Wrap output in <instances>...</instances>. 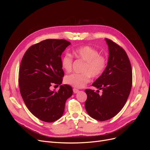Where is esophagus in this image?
<instances>
[{
  "label": "esophagus",
  "mask_w": 150,
  "mask_h": 150,
  "mask_svg": "<svg viewBox=\"0 0 150 150\" xmlns=\"http://www.w3.org/2000/svg\"><path fill=\"white\" fill-rule=\"evenodd\" d=\"M73 91H74V92L75 93H78V92H79V90L76 89V88H74V89H73Z\"/></svg>",
  "instance_id": "34e87169"
}]
</instances>
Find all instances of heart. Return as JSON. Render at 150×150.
I'll use <instances>...</instances> for the list:
<instances>
[{
    "label": "heart",
    "mask_w": 150,
    "mask_h": 150,
    "mask_svg": "<svg viewBox=\"0 0 150 150\" xmlns=\"http://www.w3.org/2000/svg\"><path fill=\"white\" fill-rule=\"evenodd\" d=\"M75 58L84 62L81 74H72L66 76V84L76 88H81L88 83L92 78H98L105 70L108 60L105 56L89 45H83L72 50ZM73 58L71 54L65 53L61 58V67L66 72H70L72 69Z\"/></svg>",
    "instance_id": "heart-1"
}]
</instances>
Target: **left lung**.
<instances>
[{
	"label": "left lung",
	"mask_w": 150,
	"mask_h": 150,
	"mask_svg": "<svg viewBox=\"0 0 150 150\" xmlns=\"http://www.w3.org/2000/svg\"><path fill=\"white\" fill-rule=\"evenodd\" d=\"M109 59L104 72L92 85L103 90L87 89L85 108L93 119L105 121L115 116L125 106L131 90L132 74L131 62L125 50L111 39L106 38Z\"/></svg>",
	"instance_id": "left-lung-1"
}]
</instances>
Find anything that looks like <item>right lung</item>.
I'll return each mask as SVG.
<instances>
[{
    "label": "right lung",
    "mask_w": 150,
    "mask_h": 150,
    "mask_svg": "<svg viewBox=\"0 0 150 150\" xmlns=\"http://www.w3.org/2000/svg\"><path fill=\"white\" fill-rule=\"evenodd\" d=\"M70 44L65 39H45L30 47L21 62L18 81L22 99L31 113L45 122L61 117L73 93L67 84L61 85L57 92L50 89L52 84L62 83L61 55Z\"/></svg>",
    "instance_id": "1"
}]
</instances>
